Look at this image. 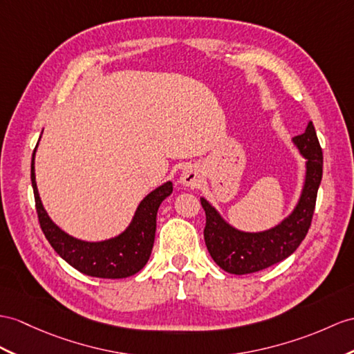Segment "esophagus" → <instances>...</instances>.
Here are the masks:
<instances>
[{"label": "esophagus", "instance_id": "1", "mask_svg": "<svg viewBox=\"0 0 354 354\" xmlns=\"http://www.w3.org/2000/svg\"><path fill=\"white\" fill-rule=\"evenodd\" d=\"M180 180H182V183L187 187H196L201 182V172H200V169H198V167L187 165L183 169Z\"/></svg>", "mask_w": 354, "mask_h": 354}]
</instances>
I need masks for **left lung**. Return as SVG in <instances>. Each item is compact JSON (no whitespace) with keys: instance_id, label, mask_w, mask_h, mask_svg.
<instances>
[{"instance_id":"8db88e82","label":"left lung","mask_w":354,"mask_h":354,"mask_svg":"<svg viewBox=\"0 0 354 354\" xmlns=\"http://www.w3.org/2000/svg\"><path fill=\"white\" fill-rule=\"evenodd\" d=\"M295 144L306 162V180L300 201L278 227L263 232H242L230 227L218 212L201 198L205 212L204 240L212 258L221 269L234 274L260 272L286 260L296 251L311 227L318 186L323 176V151L314 124L295 136Z\"/></svg>"}]
</instances>
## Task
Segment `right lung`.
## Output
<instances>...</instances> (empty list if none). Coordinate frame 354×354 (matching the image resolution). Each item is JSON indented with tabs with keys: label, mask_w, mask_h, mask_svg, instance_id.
Returning <instances> with one entry per match:
<instances>
[{
	"label": "right lung",
	"mask_w": 354,
	"mask_h": 354,
	"mask_svg": "<svg viewBox=\"0 0 354 354\" xmlns=\"http://www.w3.org/2000/svg\"><path fill=\"white\" fill-rule=\"evenodd\" d=\"M31 183L40 228L55 252L77 272L94 278L120 279L140 272L147 264L156 234V214L160 203L172 194L168 182L141 201L129 228L118 237L90 243L73 239L49 219L40 201L34 176V153L31 160Z\"/></svg>",
	"instance_id": "obj_1"
}]
</instances>
